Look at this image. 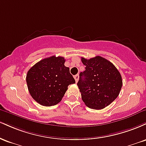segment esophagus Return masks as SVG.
<instances>
[{"mask_svg": "<svg viewBox=\"0 0 146 146\" xmlns=\"http://www.w3.org/2000/svg\"><path fill=\"white\" fill-rule=\"evenodd\" d=\"M74 78H75V82H78V80H79V75L78 74L75 75V76H74Z\"/></svg>", "mask_w": 146, "mask_h": 146, "instance_id": "1", "label": "esophagus"}]
</instances>
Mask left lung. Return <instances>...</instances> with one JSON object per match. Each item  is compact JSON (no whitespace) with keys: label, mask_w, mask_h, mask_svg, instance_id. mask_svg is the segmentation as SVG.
<instances>
[{"label":"left lung","mask_w":146,"mask_h":146,"mask_svg":"<svg viewBox=\"0 0 146 146\" xmlns=\"http://www.w3.org/2000/svg\"><path fill=\"white\" fill-rule=\"evenodd\" d=\"M81 60L86 67L80 73L78 86L83 102L92 109L108 106L119 94L121 74L113 63L101 56Z\"/></svg>","instance_id":"obj_1"}]
</instances>
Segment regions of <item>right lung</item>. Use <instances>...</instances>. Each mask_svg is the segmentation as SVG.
Returning a JSON list of instances; mask_svg holds the SVG:
<instances>
[{
    "label": "right lung",
    "mask_w": 146,
    "mask_h": 146,
    "mask_svg": "<svg viewBox=\"0 0 146 146\" xmlns=\"http://www.w3.org/2000/svg\"><path fill=\"white\" fill-rule=\"evenodd\" d=\"M64 62L63 57L51 56L37 62L28 71V90L33 100L40 105H56L62 100L68 85L75 83Z\"/></svg>",
    "instance_id": "1"
}]
</instances>
